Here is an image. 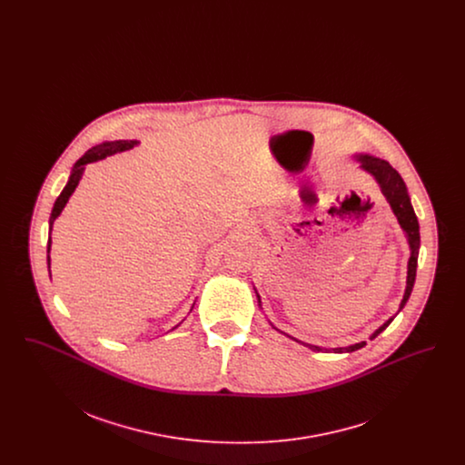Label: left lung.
<instances>
[{"instance_id": "obj_1", "label": "left lung", "mask_w": 465, "mask_h": 465, "mask_svg": "<svg viewBox=\"0 0 465 465\" xmlns=\"http://www.w3.org/2000/svg\"><path fill=\"white\" fill-rule=\"evenodd\" d=\"M357 162H361V169H364L366 173H370L371 176L375 177L383 197L389 202L392 213L396 214L401 228L404 230L406 237H408V243H410V249H411V256H410V262H408V277H406V291H404V296H402V302L399 305V312L402 310V307L406 305L411 291H413V284H415V277H417V263H419V249H420V226H419V220H417V214L413 211V205L410 202L408 197V190H406V184L402 181V177L399 176L398 171L385 160L381 158H376L371 155H357ZM258 303L260 302V296H258ZM394 321L389 319L383 326H380L373 334H371V340L376 338L380 332L383 331L391 322ZM277 330V328H275ZM286 334V332H284ZM289 336V334H286ZM292 338V336H289ZM294 341H300L296 338H292ZM303 343V341H300ZM307 345L312 351H326V349H321V347H315V345H310V343H303ZM366 345V341H361V343H355V345H349V347H338V349H332L334 352L341 354V352H354L359 351Z\"/></svg>"}]
</instances>
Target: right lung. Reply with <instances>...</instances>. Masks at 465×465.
Instances as JSON below:
<instances>
[{"label": "right lung", "mask_w": 465, "mask_h": 465, "mask_svg": "<svg viewBox=\"0 0 465 465\" xmlns=\"http://www.w3.org/2000/svg\"><path fill=\"white\" fill-rule=\"evenodd\" d=\"M137 144H139L137 141H108V143H101V144L90 148L89 152L74 163V167H73V171H71V176L67 179V184L64 186V190L61 192V195L55 200L54 209H52V214H50V220H48V243H46V252H50V245H52L50 232H52L54 222H55V218L63 213L67 200L73 195V192L76 190L80 179L84 176L85 165L90 163V162H97V160H103V158H106V156L114 155V153H120V152H127V150H131V148L137 146ZM46 262H48V268H50V254L46 256ZM192 309H193V307H192ZM177 326H179V324H177ZM177 326H174L173 330H176Z\"/></svg>", "instance_id": "right-lung-1"}]
</instances>
